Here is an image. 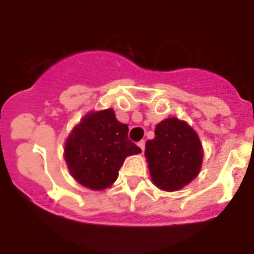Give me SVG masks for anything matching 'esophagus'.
I'll use <instances>...</instances> for the list:
<instances>
[{"mask_svg": "<svg viewBox=\"0 0 254 254\" xmlns=\"http://www.w3.org/2000/svg\"><path fill=\"white\" fill-rule=\"evenodd\" d=\"M138 146L141 147V150H142L143 152V150H145V140H141L140 142H138Z\"/></svg>", "mask_w": 254, "mask_h": 254, "instance_id": "34e87169", "label": "esophagus"}]
</instances>
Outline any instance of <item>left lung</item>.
<instances>
[{
    "mask_svg": "<svg viewBox=\"0 0 254 254\" xmlns=\"http://www.w3.org/2000/svg\"><path fill=\"white\" fill-rule=\"evenodd\" d=\"M145 155L154 185L164 190H178L193 181L202 164V145L196 132L178 118L156 126L147 140Z\"/></svg>",
    "mask_w": 254,
    "mask_h": 254,
    "instance_id": "1",
    "label": "left lung"
}]
</instances>
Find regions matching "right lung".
<instances>
[{
  "label": "right lung",
  "mask_w": 254,
  "mask_h": 254,
  "mask_svg": "<svg viewBox=\"0 0 254 254\" xmlns=\"http://www.w3.org/2000/svg\"><path fill=\"white\" fill-rule=\"evenodd\" d=\"M141 152L128 138V126L116 120L113 109L85 116L66 141L64 159L73 178L100 190L113 185L127 156Z\"/></svg>",
  "instance_id": "right-lung-1"
}]
</instances>
